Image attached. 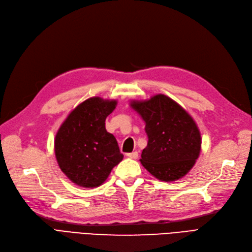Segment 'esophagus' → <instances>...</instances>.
Instances as JSON below:
<instances>
[{
    "mask_svg": "<svg viewBox=\"0 0 252 252\" xmlns=\"http://www.w3.org/2000/svg\"><path fill=\"white\" fill-rule=\"evenodd\" d=\"M129 158H132V159H136L137 158V156H138V153L136 152V151H134V152H131V153H127L126 154Z\"/></svg>",
    "mask_w": 252,
    "mask_h": 252,
    "instance_id": "esophagus-1",
    "label": "esophagus"
}]
</instances>
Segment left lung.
I'll return each mask as SVG.
<instances>
[{"instance_id":"1","label":"left lung","mask_w":252,"mask_h":252,"mask_svg":"<svg viewBox=\"0 0 252 252\" xmlns=\"http://www.w3.org/2000/svg\"><path fill=\"white\" fill-rule=\"evenodd\" d=\"M146 124L148 144L141 163L161 181L184 177L194 167L201 150V134L189 112L171 98L158 94L149 100L131 101Z\"/></svg>"}]
</instances>
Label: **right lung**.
Returning a JSON list of instances; mask_svg holds the SVG:
<instances>
[{"instance_id":"obj_1","label":"right lung","mask_w":252,"mask_h":252,"mask_svg":"<svg viewBox=\"0 0 252 252\" xmlns=\"http://www.w3.org/2000/svg\"><path fill=\"white\" fill-rule=\"evenodd\" d=\"M116 106L117 100L90 98L72 110L58 129L54 141L58 166L77 186H101L124 158L116 137L105 128Z\"/></svg>"}]
</instances>
